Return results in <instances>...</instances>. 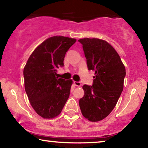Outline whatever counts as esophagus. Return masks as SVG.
Wrapping results in <instances>:
<instances>
[{"mask_svg": "<svg viewBox=\"0 0 148 148\" xmlns=\"http://www.w3.org/2000/svg\"><path fill=\"white\" fill-rule=\"evenodd\" d=\"M74 84H75L76 86H80L82 85V84L80 83V82H76V81H74Z\"/></svg>", "mask_w": 148, "mask_h": 148, "instance_id": "34e87169", "label": "esophagus"}]
</instances>
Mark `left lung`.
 Returning a JSON list of instances; mask_svg holds the SVG:
<instances>
[{"label": "left lung", "instance_id": "left-lung-1", "mask_svg": "<svg viewBox=\"0 0 148 148\" xmlns=\"http://www.w3.org/2000/svg\"><path fill=\"white\" fill-rule=\"evenodd\" d=\"M88 70H94L92 86H82L84 97L79 100L80 110L91 122L107 117L116 105L123 92L125 67L119 55L109 43L99 38H82Z\"/></svg>", "mask_w": 148, "mask_h": 148}]
</instances>
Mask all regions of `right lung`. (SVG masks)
Here are the masks:
<instances>
[{
	"instance_id": "add662e5",
	"label": "right lung",
	"mask_w": 148,
	"mask_h": 148,
	"mask_svg": "<svg viewBox=\"0 0 148 148\" xmlns=\"http://www.w3.org/2000/svg\"><path fill=\"white\" fill-rule=\"evenodd\" d=\"M76 41L62 36L47 38L35 49L23 69L27 97L44 119L58 116L70 96L72 80L56 77L57 70L64 66L66 52Z\"/></svg>"
}]
</instances>
